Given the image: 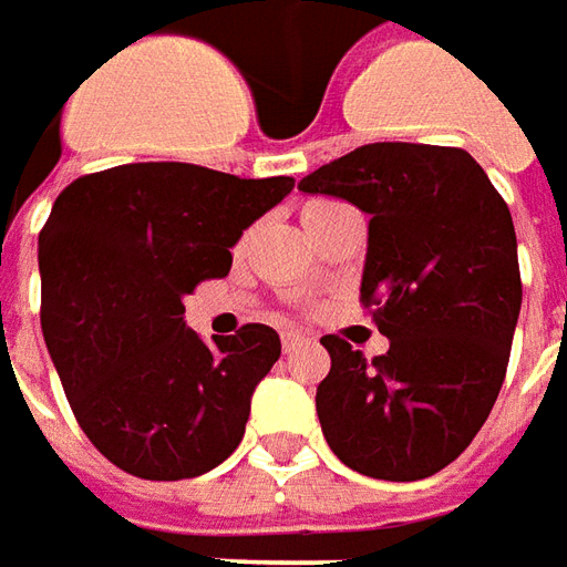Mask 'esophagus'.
Masks as SVG:
<instances>
[{"mask_svg": "<svg viewBox=\"0 0 567 567\" xmlns=\"http://www.w3.org/2000/svg\"><path fill=\"white\" fill-rule=\"evenodd\" d=\"M305 341L308 339H305L299 329H284V332H280V344H284V351H287V354L296 351V348H302Z\"/></svg>", "mask_w": 567, "mask_h": 567, "instance_id": "34e87169", "label": "esophagus"}]
</instances>
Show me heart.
Returning a JSON list of instances; mask_svg holds the SVG:
<instances>
[{
  "mask_svg": "<svg viewBox=\"0 0 567 567\" xmlns=\"http://www.w3.org/2000/svg\"><path fill=\"white\" fill-rule=\"evenodd\" d=\"M329 200H311V204H305V210H302V216H308V213H315V210H320V207H327Z\"/></svg>",
  "mask_w": 567,
  "mask_h": 567,
  "instance_id": "b5f03b06",
  "label": "heart"
}]
</instances>
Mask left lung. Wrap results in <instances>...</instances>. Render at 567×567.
<instances>
[{
  "label": "left lung",
  "mask_w": 567,
  "mask_h": 567,
  "mask_svg": "<svg viewBox=\"0 0 567 567\" xmlns=\"http://www.w3.org/2000/svg\"><path fill=\"white\" fill-rule=\"evenodd\" d=\"M302 192L369 213L360 302L388 354L339 336L317 384L329 449L372 480L415 483L452 464L495 405L519 320L516 231L464 148L369 143L299 179Z\"/></svg>",
  "instance_id": "obj_1"
}]
</instances>
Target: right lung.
<instances>
[{"label":"right lung","mask_w":567,"mask_h":567,"mask_svg":"<svg viewBox=\"0 0 567 567\" xmlns=\"http://www.w3.org/2000/svg\"><path fill=\"white\" fill-rule=\"evenodd\" d=\"M292 176L122 164L63 188L39 231L42 336L84 436L140 480H192L238 449L280 336L247 323L200 341L188 292L226 277L244 228Z\"/></svg>","instance_id":"right-lung-1"}]
</instances>
